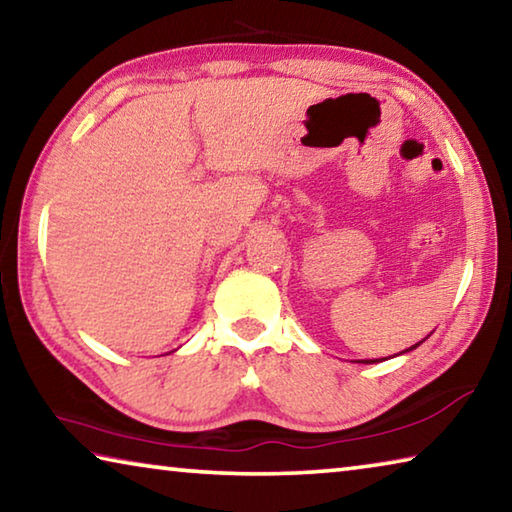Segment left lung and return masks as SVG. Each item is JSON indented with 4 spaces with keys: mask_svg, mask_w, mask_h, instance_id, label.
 <instances>
[{
    "mask_svg": "<svg viewBox=\"0 0 512 512\" xmlns=\"http://www.w3.org/2000/svg\"><path fill=\"white\" fill-rule=\"evenodd\" d=\"M422 341H424V339H422ZM422 341H420V343H422ZM420 343H415V345H413V348H409V350H415V348H418V345H420ZM409 350H404V352H409ZM363 363H372V359H370V361H363Z\"/></svg>",
    "mask_w": 512,
    "mask_h": 512,
    "instance_id": "obj_1",
    "label": "left lung"
}]
</instances>
